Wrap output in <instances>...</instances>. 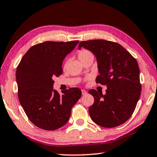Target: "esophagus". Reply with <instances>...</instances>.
<instances>
[{
  "instance_id": "1",
  "label": "esophagus",
  "mask_w": 157,
  "mask_h": 157,
  "mask_svg": "<svg viewBox=\"0 0 157 157\" xmlns=\"http://www.w3.org/2000/svg\"><path fill=\"white\" fill-rule=\"evenodd\" d=\"M87 94V92L85 91V90H84V89H82V94L83 95H86Z\"/></svg>"
}]
</instances>
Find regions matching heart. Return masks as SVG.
Returning <instances> with one entry per match:
<instances>
[{"label": "heart", "instance_id": "b5f03b06", "mask_svg": "<svg viewBox=\"0 0 157 157\" xmlns=\"http://www.w3.org/2000/svg\"><path fill=\"white\" fill-rule=\"evenodd\" d=\"M78 56L79 59L80 60L82 63L89 59H91V58L94 59V55H93V53L90 50L86 49H82L81 50H79L78 52Z\"/></svg>", "mask_w": 157, "mask_h": 157}]
</instances>
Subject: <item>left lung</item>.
I'll use <instances>...</instances> for the list:
<instances>
[{
    "label": "left lung",
    "mask_w": 157,
    "mask_h": 157,
    "mask_svg": "<svg viewBox=\"0 0 157 157\" xmlns=\"http://www.w3.org/2000/svg\"><path fill=\"white\" fill-rule=\"evenodd\" d=\"M81 47L96 57L100 75L95 82L107 86L105 95L89 90L94 98L89 109L92 121L107 128L121 125L134 113L141 92L136 59L121 45L104 39L82 41Z\"/></svg>",
    "instance_id": "1"
}]
</instances>
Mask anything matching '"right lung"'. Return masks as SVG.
Here are the masks:
<instances>
[{"label":"right lung","instance_id":"obj_1","mask_svg":"<svg viewBox=\"0 0 157 157\" xmlns=\"http://www.w3.org/2000/svg\"><path fill=\"white\" fill-rule=\"evenodd\" d=\"M79 41H45L34 45L23 55L16 78L20 103L32 123L42 129L56 130L67 123L71 109L81 98L79 88L59 95L53 90V78L63 73L62 62Z\"/></svg>","mask_w":157,"mask_h":157}]
</instances>
